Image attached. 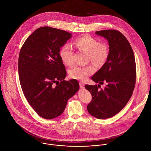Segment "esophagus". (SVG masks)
I'll list each match as a JSON object with an SVG mask.
<instances>
[{
    "mask_svg": "<svg viewBox=\"0 0 151 151\" xmlns=\"http://www.w3.org/2000/svg\"><path fill=\"white\" fill-rule=\"evenodd\" d=\"M85 86V84L83 83H80V86L81 88H84Z\"/></svg>",
    "mask_w": 151,
    "mask_h": 151,
    "instance_id": "esophagus-1",
    "label": "esophagus"
}]
</instances>
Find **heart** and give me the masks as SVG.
Wrapping results in <instances>:
<instances>
[{
  "mask_svg": "<svg viewBox=\"0 0 151 151\" xmlns=\"http://www.w3.org/2000/svg\"><path fill=\"white\" fill-rule=\"evenodd\" d=\"M73 45L79 49L88 52V58L98 65H104L109 56V49L108 44L99 43L93 37L84 35L77 38ZM74 49L68 43L65 44L60 49L59 55L62 61L67 65L73 63ZM95 67L92 65H74L69 70L70 76L74 79L84 81L95 71Z\"/></svg>",
  "mask_w": 151,
  "mask_h": 151,
  "instance_id": "obj_1",
  "label": "heart"
}]
</instances>
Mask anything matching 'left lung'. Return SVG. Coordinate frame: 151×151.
Instances as JSON below:
<instances>
[{
	"label": "left lung",
	"mask_w": 151,
	"mask_h": 151,
	"mask_svg": "<svg viewBox=\"0 0 151 151\" xmlns=\"http://www.w3.org/2000/svg\"><path fill=\"white\" fill-rule=\"evenodd\" d=\"M108 40L107 61L92 77L97 85H86L92 99L87 110L92 116L106 119L114 116L126 105L132 96L136 81V65L132 49L127 38L114 29L96 31ZM105 82L106 86L99 89Z\"/></svg>",
	"instance_id": "1"
}]
</instances>
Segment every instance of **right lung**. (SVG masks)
I'll return each mask as SVG.
<instances>
[{
  "mask_svg": "<svg viewBox=\"0 0 151 151\" xmlns=\"http://www.w3.org/2000/svg\"><path fill=\"white\" fill-rule=\"evenodd\" d=\"M71 34L49 27L37 29L22 46L19 76L23 93L36 113L46 119L61 115L68 100L79 89L75 80L65 81L59 52Z\"/></svg>",
  "mask_w": 151,
  "mask_h": 151,
  "instance_id": "add662e5",
  "label": "right lung"
}]
</instances>
